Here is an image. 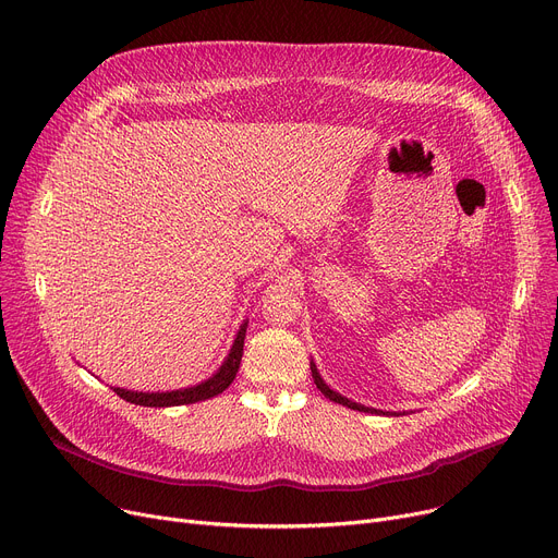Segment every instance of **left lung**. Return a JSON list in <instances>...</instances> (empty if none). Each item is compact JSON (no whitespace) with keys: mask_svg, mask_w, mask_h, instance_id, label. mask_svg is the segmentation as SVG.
Masks as SVG:
<instances>
[{"mask_svg":"<svg viewBox=\"0 0 558 558\" xmlns=\"http://www.w3.org/2000/svg\"><path fill=\"white\" fill-rule=\"evenodd\" d=\"M312 377H314V384H316V388L329 399V401H333V403H341V405H348V408H352V411H361V413H384V411H377V408H365V405H361V403H356V401H350V399H345L343 395H339V392H333L323 379H320V375H318V369H316V365L312 363Z\"/></svg>","mask_w":558,"mask_h":558,"instance_id":"8db88e82","label":"left lung"}]
</instances>
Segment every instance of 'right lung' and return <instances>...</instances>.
<instances>
[{"mask_svg":"<svg viewBox=\"0 0 558 558\" xmlns=\"http://www.w3.org/2000/svg\"><path fill=\"white\" fill-rule=\"evenodd\" d=\"M246 320L240 325L238 329V337L233 341V348L227 356V361L221 363V367L217 369V373L197 384V386H191V388H183V390H170V392H134V390H125V388H114V392L130 401V403H136V405H150V408H168V405H181V403H195V401H204V399H210L219 392H225L235 375L240 369V361H242V350H244V337H246Z\"/></svg>","mask_w":558,"mask_h":558,"instance_id":"1","label":"right lung"}]
</instances>
